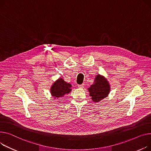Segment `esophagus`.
<instances>
[{
    "label": "esophagus",
    "instance_id": "obj_1",
    "mask_svg": "<svg viewBox=\"0 0 151 151\" xmlns=\"http://www.w3.org/2000/svg\"><path fill=\"white\" fill-rule=\"evenodd\" d=\"M79 88H83L84 87V84H80V85H78V86Z\"/></svg>",
    "mask_w": 151,
    "mask_h": 151
}]
</instances>
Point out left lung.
Segmentation results:
<instances>
[{"label":"left lung","instance_id":"left-lung-1","mask_svg":"<svg viewBox=\"0 0 151 151\" xmlns=\"http://www.w3.org/2000/svg\"><path fill=\"white\" fill-rule=\"evenodd\" d=\"M110 90V85L106 79L100 75L95 78L93 84L88 88L92 101L96 103L108 96Z\"/></svg>","mask_w":151,"mask_h":151}]
</instances>
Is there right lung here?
Segmentation results:
<instances>
[{"instance_id":"right-lung-1","label":"right lung","mask_w":151,"mask_h":151,"mask_svg":"<svg viewBox=\"0 0 151 151\" xmlns=\"http://www.w3.org/2000/svg\"><path fill=\"white\" fill-rule=\"evenodd\" d=\"M72 85L64 81L62 78L58 79L52 85L51 89V94L55 99L62 98L65 94H68L72 90Z\"/></svg>"}]
</instances>
